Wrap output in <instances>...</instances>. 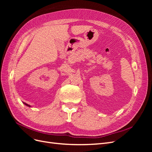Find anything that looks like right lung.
<instances>
[{
    "mask_svg": "<svg viewBox=\"0 0 152 152\" xmlns=\"http://www.w3.org/2000/svg\"><path fill=\"white\" fill-rule=\"evenodd\" d=\"M24 104H25V105H26L27 107H30V105H29V104H26V103H24Z\"/></svg>",
    "mask_w": 152,
    "mask_h": 152,
    "instance_id": "obj_1",
    "label": "right lung"
}]
</instances>
